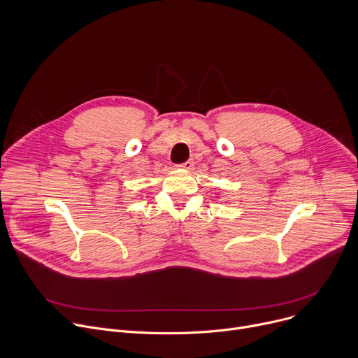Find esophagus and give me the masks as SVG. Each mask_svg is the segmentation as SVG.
<instances>
[{"mask_svg": "<svg viewBox=\"0 0 358 358\" xmlns=\"http://www.w3.org/2000/svg\"><path fill=\"white\" fill-rule=\"evenodd\" d=\"M178 167H180V169H182V170H191V169L194 167V162H192V160H188V162H185V163L180 164Z\"/></svg>", "mask_w": 358, "mask_h": 358, "instance_id": "1", "label": "esophagus"}]
</instances>
